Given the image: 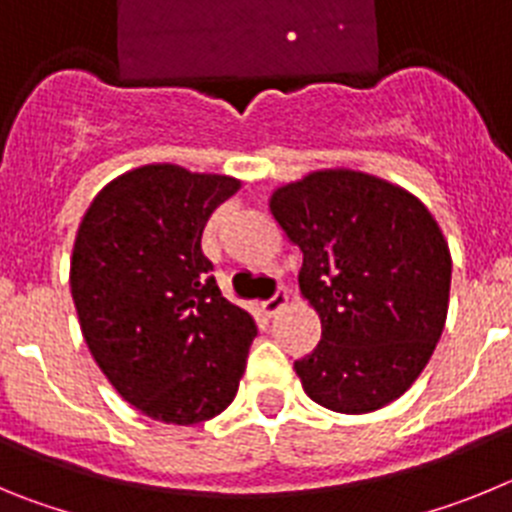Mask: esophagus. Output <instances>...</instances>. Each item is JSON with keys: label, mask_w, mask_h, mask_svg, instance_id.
<instances>
[{"label": "esophagus", "mask_w": 512, "mask_h": 512, "mask_svg": "<svg viewBox=\"0 0 512 512\" xmlns=\"http://www.w3.org/2000/svg\"><path fill=\"white\" fill-rule=\"evenodd\" d=\"M287 305H289L287 289H279L277 295L271 297V300H266L261 307H264V312H266V315H269V318H274V315H277L279 310H284V307H287Z\"/></svg>", "instance_id": "obj_1"}]
</instances>
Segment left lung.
I'll return each instance as SVG.
<instances>
[{"instance_id": "obj_1", "label": "left lung", "mask_w": 512, "mask_h": 512, "mask_svg": "<svg viewBox=\"0 0 512 512\" xmlns=\"http://www.w3.org/2000/svg\"><path fill=\"white\" fill-rule=\"evenodd\" d=\"M269 212L300 246V292L323 328L295 361L307 397L361 415L405 395L449 312L451 253L436 217L408 189L354 169L274 189Z\"/></svg>"}]
</instances>
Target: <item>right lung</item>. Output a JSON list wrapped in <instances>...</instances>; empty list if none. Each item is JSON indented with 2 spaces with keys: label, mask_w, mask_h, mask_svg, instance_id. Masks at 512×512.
Returning a JSON list of instances; mask_svg holds the SVG:
<instances>
[{
  "label": "right lung",
  "mask_w": 512,
  "mask_h": 512,
  "mask_svg": "<svg viewBox=\"0 0 512 512\" xmlns=\"http://www.w3.org/2000/svg\"><path fill=\"white\" fill-rule=\"evenodd\" d=\"M241 189L225 174L148 164L89 205L71 253V297L94 361L125 402L194 425L233 402L256 323L220 295L202 230Z\"/></svg>",
  "instance_id": "1"
}]
</instances>
